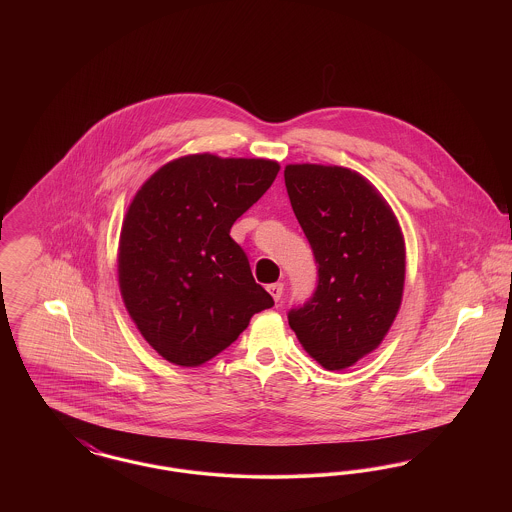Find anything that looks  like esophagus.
Masks as SVG:
<instances>
[{
    "mask_svg": "<svg viewBox=\"0 0 512 512\" xmlns=\"http://www.w3.org/2000/svg\"><path fill=\"white\" fill-rule=\"evenodd\" d=\"M268 293L272 295V299L278 303L280 301V297H282V292H284V284L282 282H276V284H270L267 288Z\"/></svg>",
    "mask_w": 512,
    "mask_h": 512,
    "instance_id": "34e87169",
    "label": "esophagus"
}]
</instances>
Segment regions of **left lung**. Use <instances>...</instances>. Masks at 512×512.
I'll return each instance as SVG.
<instances>
[{
	"mask_svg": "<svg viewBox=\"0 0 512 512\" xmlns=\"http://www.w3.org/2000/svg\"><path fill=\"white\" fill-rule=\"evenodd\" d=\"M284 180L318 263L317 292L288 320L303 349L326 370L372 353L399 313L405 240L395 213L359 172L286 165Z\"/></svg>",
	"mask_w": 512,
	"mask_h": 512,
	"instance_id": "obj_1",
	"label": "left lung"
}]
</instances>
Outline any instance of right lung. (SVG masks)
<instances>
[{
  "instance_id": "obj_1",
  "label": "right lung",
  "mask_w": 512,
  "mask_h": 512,
  "mask_svg": "<svg viewBox=\"0 0 512 512\" xmlns=\"http://www.w3.org/2000/svg\"><path fill=\"white\" fill-rule=\"evenodd\" d=\"M278 171L270 159L184 155L153 172L130 201L117 257L122 301L172 365L211 361L274 305L230 228Z\"/></svg>"
}]
</instances>
